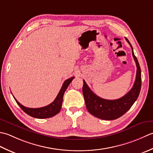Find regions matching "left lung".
<instances>
[{
  "instance_id": "left-lung-1",
  "label": "left lung",
  "mask_w": 153,
  "mask_h": 153,
  "mask_svg": "<svg viewBox=\"0 0 153 153\" xmlns=\"http://www.w3.org/2000/svg\"><path fill=\"white\" fill-rule=\"evenodd\" d=\"M132 49V55L137 65L135 83L129 92L119 99L105 100L95 94L85 80H83L82 93L87 110L93 116L104 120H113L122 116L135 103L139 95L141 87V72L137 59L134 54L132 45L126 38Z\"/></svg>"
}]
</instances>
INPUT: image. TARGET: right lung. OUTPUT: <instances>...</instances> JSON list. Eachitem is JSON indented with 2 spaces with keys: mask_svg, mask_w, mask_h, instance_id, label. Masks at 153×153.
I'll return each mask as SVG.
<instances>
[{
  "mask_svg": "<svg viewBox=\"0 0 153 153\" xmlns=\"http://www.w3.org/2000/svg\"><path fill=\"white\" fill-rule=\"evenodd\" d=\"M74 78V77L73 76L65 81L63 84V86H62L60 90V91H59L57 97L55 99V100L52 103H51L50 104L46 105L45 107L39 108H30L25 107L23 105L20 104L14 97V98L18 105L21 108L22 110L25 113L29 115V116L33 117L39 118V119H45V118L51 117L55 116V115H57L59 112L60 111L62 106V102H63L64 93L65 92V90L68 88L69 84L72 82Z\"/></svg>",
  "mask_w": 153,
  "mask_h": 153,
  "instance_id": "1",
  "label": "right lung"
}]
</instances>
